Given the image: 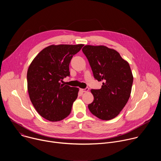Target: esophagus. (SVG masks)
Here are the masks:
<instances>
[{
  "instance_id": "esophagus-1",
  "label": "esophagus",
  "mask_w": 161,
  "mask_h": 161,
  "mask_svg": "<svg viewBox=\"0 0 161 161\" xmlns=\"http://www.w3.org/2000/svg\"><path fill=\"white\" fill-rule=\"evenodd\" d=\"M80 90L81 92H87L89 90V88H81Z\"/></svg>"
}]
</instances>
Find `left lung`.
I'll return each mask as SVG.
<instances>
[{"label":"left lung","mask_w":161,"mask_h":161,"mask_svg":"<svg viewBox=\"0 0 161 161\" xmlns=\"http://www.w3.org/2000/svg\"><path fill=\"white\" fill-rule=\"evenodd\" d=\"M86 57L94 78L104 81L101 89H92L94 99L88 107L94 115L103 120L118 116L131 93L133 76L129 63L120 53L105 46L85 45Z\"/></svg>","instance_id":"8db88e82"}]
</instances>
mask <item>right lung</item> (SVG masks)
Instances as JSON below:
<instances>
[{"label": "right lung", "mask_w": 161, "mask_h": 161, "mask_svg": "<svg viewBox=\"0 0 161 161\" xmlns=\"http://www.w3.org/2000/svg\"><path fill=\"white\" fill-rule=\"evenodd\" d=\"M83 44L50 45L41 51L27 71L30 99L41 117L57 122L71 113L79 88L61 84L69 76V64Z\"/></svg>", "instance_id": "1"}]
</instances>
